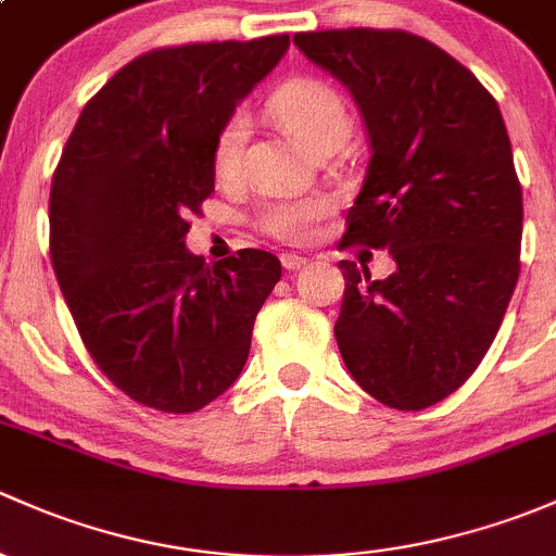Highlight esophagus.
I'll return each instance as SVG.
<instances>
[{"mask_svg": "<svg viewBox=\"0 0 556 556\" xmlns=\"http://www.w3.org/2000/svg\"><path fill=\"white\" fill-rule=\"evenodd\" d=\"M280 265H283L286 270H300L302 265H307V260L300 254H283L280 256Z\"/></svg>", "mask_w": 556, "mask_h": 556, "instance_id": "1", "label": "esophagus"}]
</instances>
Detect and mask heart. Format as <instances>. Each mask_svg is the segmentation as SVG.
I'll list each match as a JSON object with an SVG mask.
<instances>
[{
  "mask_svg": "<svg viewBox=\"0 0 556 556\" xmlns=\"http://www.w3.org/2000/svg\"><path fill=\"white\" fill-rule=\"evenodd\" d=\"M273 117L294 136L296 141L316 152L331 141H345L351 134V112L345 99L329 83L316 77H296L283 83L267 101ZM249 119L243 112L227 114L211 147V165L216 179H232L243 160ZM329 214V200L320 194L300 200H270L260 214V227L267 236L283 243H307L316 225Z\"/></svg>",
  "mask_w": 556,
  "mask_h": 556,
  "instance_id": "obj_1",
  "label": "heart"
}]
</instances>
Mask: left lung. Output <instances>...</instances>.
Segmentation results:
<instances>
[{"label":"left lung","mask_w":556,"mask_h":556,"mask_svg":"<svg viewBox=\"0 0 556 556\" xmlns=\"http://www.w3.org/2000/svg\"><path fill=\"white\" fill-rule=\"evenodd\" d=\"M356 99L369 165L340 245L388 249L396 273L340 262L337 345L393 409H426L473 375L519 278L522 187L495 99L460 61L402 28L294 34Z\"/></svg>","instance_id":"8db88e82"}]
</instances>
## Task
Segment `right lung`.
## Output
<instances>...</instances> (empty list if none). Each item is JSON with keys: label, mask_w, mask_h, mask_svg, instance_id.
<instances>
[{"label": "right lung", "mask_w": 556, "mask_h": 556, "mask_svg": "<svg viewBox=\"0 0 556 556\" xmlns=\"http://www.w3.org/2000/svg\"><path fill=\"white\" fill-rule=\"evenodd\" d=\"M289 34L157 48L85 104L50 187V262L96 366L134 402L190 415L238 380L270 251L205 265L190 214L214 192L227 114L278 64Z\"/></svg>", "instance_id": "right-lung-1"}]
</instances>
